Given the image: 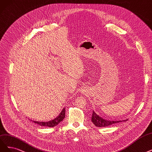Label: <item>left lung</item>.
<instances>
[{"mask_svg": "<svg viewBox=\"0 0 152 152\" xmlns=\"http://www.w3.org/2000/svg\"><path fill=\"white\" fill-rule=\"evenodd\" d=\"M91 120L92 122L97 127H106L108 126H111V125L114 124L126 121V120H123V121H110V120H106L105 119H103L101 116H99V115L97 114L94 111L92 113Z\"/></svg>", "mask_w": 152, "mask_h": 152, "instance_id": "1", "label": "left lung"}]
</instances>
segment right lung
Segmentation results:
<instances>
[{"label":"right lung","instance_id":"add662e5","mask_svg":"<svg viewBox=\"0 0 152 152\" xmlns=\"http://www.w3.org/2000/svg\"><path fill=\"white\" fill-rule=\"evenodd\" d=\"M65 117V108L64 107L62 109L61 113L59 114V115L56 118L50 120V121L46 122H40V121H32L33 123L37 124L41 126H46V127H54L56 126V125H58L63 119H64Z\"/></svg>","mask_w":152,"mask_h":152}]
</instances>
